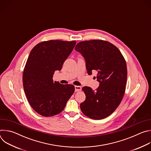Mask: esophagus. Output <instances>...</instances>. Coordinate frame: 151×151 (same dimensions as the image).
<instances>
[{"instance_id": "34e87169", "label": "esophagus", "mask_w": 151, "mask_h": 151, "mask_svg": "<svg viewBox=\"0 0 151 151\" xmlns=\"http://www.w3.org/2000/svg\"><path fill=\"white\" fill-rule=\"evenodd\" d=\"M75 91L77 92V91H79L81 90L82 88L81 87H80V86H75Z\"/></svg>"}]
</instances>
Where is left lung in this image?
<instances>
[{"label":"left lung","instance_id":"left-lung-1","mask_svg":"<svg viewBox=\"0 0 151 151\" xmlns=\"http://www.w3.org/2000/svg\"><path fill=\"white\" fill-rule=\"evenodd\" d=\"M75 50L85 58L89 75L93 70L97 72L96 78L100 83L96 91L89 87L82 88L86 99L80 104L81 110L91 119H104L115 111L124 96L127 78L126 61L118 48L105 40L80 42Z\"/></svg>","mask_w":151,"mask_h":151}]
</instances>
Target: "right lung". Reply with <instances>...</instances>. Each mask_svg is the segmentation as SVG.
<instances>
[{
    "label": "right lung",
    "mask_w": 151,
    "mask_h": 151,
    "mask_svg": "<svg viewBox=\"0 0 151 151\" xmlns=\"http://www.w3.org/2000/svg\"><path fill=\"white\" fill-rule=\"evenodd\" d=\"M76 42L50 40L37 44L31 51L23 75L24 90L32 108L44 116L63 111L75 91L74 85L52 79L55 70L72 52Z\"/></svg>",
    "instance_id": "add662e5"
}]
</instances>
